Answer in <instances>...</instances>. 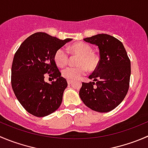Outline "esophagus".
Instances as JSON below:
<instances>
[{
  "mask_svg": "<svg viewBox=\"0 0 148 148\" xmlns=\"http://www.w3.org/2000/svg\"><path fill=\"white\" fill-rule=\"evenodd\" d=\"M67 83H68L69 84H72V82H71V80H67Z\"/></svg>",
  "mask_w": 148,
  "mask_h": 148,
  "instance_id": "1",
  "label": "esophagus"
}]
</instances>
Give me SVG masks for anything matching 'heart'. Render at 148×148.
I'll return each instance as SVG.
<instances>
[{
	"instance_id": "1",
	"label": "heart",
	"mask_w": 148,
	"mask_h": 148,
	"mask_svg": "<svg viewBox=\"0 0 148 148\" xmlns=\"http://www.w3.org/2000/svg\"><path fill=\"white\" fill-rule=\"evenodd\" d=\"M69 51L72 55L79 56L77 67H66L62 70V76L71 81L79 79L86 74V71H93L97 69L100 57L92 52L91 46L85 42H77L69 48ZM68 53L64 48H59L54 54V61L58 66L64 67L68 62Z\"/></svg>"
}]
</instances>
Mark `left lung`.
I'll return each instance as SVG.
<instances>
[{
    "mask_svg": "<svg viewBox=\"0 0 148 148\" xmlns=\"http://www.w3.org/2000/svg\"><path fill=\"white\" fill-rule=\"evenodd\" d=\"M84 41L98 47L100 61L89 76L93 82H82L79 97L95 111L109 112L124 99L129 90L131 63L121 41L107 34H98Z\"/></svg>",
    "mask_w": 148,
    "mask_h": 148,
    "instance_id": "obj_1",
    "label": "left lung"
}]
</instances>
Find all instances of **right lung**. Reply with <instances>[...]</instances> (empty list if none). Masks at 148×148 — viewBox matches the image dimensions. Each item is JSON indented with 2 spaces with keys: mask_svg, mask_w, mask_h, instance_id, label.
<instances>
[{
  "mask_svg": "<svg viewBox=\"0 0 148 148\" xmlns=\"http://www.w3.org/2000/svg\"><path fill=\"white\" fill-rule=\"evenodd\" d=\"M72 39L60 40L45 32H36L21 43L11 67V86L21 106L38 117L53 113L60 107L67 82L61 77L54 54ZM56 80L45 82V73Z\"/></svg>",
  "mask_w": 148,
  "mask_h": 148,
  "instance_id": "add662e5",
  "label": "right lung"
}]
</instances>
